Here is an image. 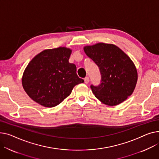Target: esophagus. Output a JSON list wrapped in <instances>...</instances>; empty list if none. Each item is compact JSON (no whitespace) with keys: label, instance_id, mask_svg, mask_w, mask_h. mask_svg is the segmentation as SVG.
<instances>
[{"label":"esophagus","instance_id":"1","mask_svg":"<svg viewBox=\"0 0 159 159\" xmlns=\"http://www.w3.org/2000/svg\"><path fill=\"white\" fill-rule=\"evenodd\" d=\"M89 82V78L88 77H86L85 78H84V82H85L86 84H88Z\"/></svg>","mask_w":159,"mask_h":159}]
</instances>
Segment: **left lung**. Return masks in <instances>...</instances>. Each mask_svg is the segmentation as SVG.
<instances>
[{
  "label": "left lung",
  "mask_w": 159,
  "mask_h": 159,
  "mask_svg": "<svg viewBox=\"0 0 159 159\" xmlns=\"http://www.w3.org/2000/svg\"><path fill=\"white\" fill-rule=\"evenodd\" d=\"M86 55L100 70V84L91 85L93 93L110 106L118 105L132 94L137 80L135 66L118 47L100 43L84 48Z\"/></svg>",
  "instance_id": "1"
}]
</instances>
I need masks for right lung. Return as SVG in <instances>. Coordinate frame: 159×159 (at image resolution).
<instances>
[{
  "label": "right lung",
  "instance_id": "1",
  "mask_svg": "<svg viewBox=\"0 0 159 159\" xmlns=\"http://www.w3.org/2000/svg\"><path fill=\"white\" fill-rule=\"evenodd\" d=\"M71 52L65 47L45 50L31 60L22 78L30 98L44 107H55L69 96L74 86L84 82L75 65L68 61Z\"/></svg>",
  "mask_w": 159,
  "mask_h": 159
}]
</instances>
